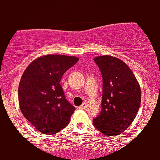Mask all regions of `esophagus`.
<instances>
[{"mask_svg": "<svg viewBox=\"0 0 160 160\" xmlns=\"http://www.w3.org/2000/svg\"><path fill=\"white\" fill-rule=\"evenodd\" d=\"M86 107V104L83 103L82 104V105L79 106V109H85Z\"/></svg>", "mask_w": 160, "mask_h": 160, "instance_id": "esophagus-1", "label": "esophagus"}]
</instances>
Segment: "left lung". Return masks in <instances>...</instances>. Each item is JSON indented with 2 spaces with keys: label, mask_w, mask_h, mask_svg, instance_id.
<instances>
[{
  "label": "left lung",
  "mask_w": 160,
  "mask_h": 160,
  "mask_svg": "<svg viewBox=\"0 0 160 160\" xmlns=\"http://www.w3.org/2000/svg\"><path fill=\"white\" fill-rule=\"evenodd\" d=\"M103 79L102 111L93 120L95 127L106 135L122 133L133 122L141 104V88L132 70L116 57L94 58Z\"/></svg>",
  "instance_id": "1"
}]
</instances>
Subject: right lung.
<instances>
[{"label": "right lung", "mask_w": 160, "mask_h": 160, "mask_svg": "<svg viewBox=\"0 0 160 160\" xmlns=\"http://www.w3.org/2000/svg\"><path fill=\"white\" fill-rule=\"evenodd\" d=\"M78 60L75 56L46 55L24 71L18 90L20 110L40 132L54 135L69 123L75 108L66 99L60 81Z\"/></svg>", "instance_id": "obj_1"}]
</instances>
